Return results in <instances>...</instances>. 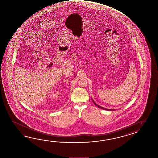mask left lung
<instances>
[{
	"instance_id": "obj_1",
	"label": "left lung",
	"mask_w": 158,
	"mask_h": 158,
	"mask_svg": "<svg viewBox=\"0 0 158 158\" xmlns=\"http://www.w3.org/2000/svg\"><path fill=\"white\" fill-rule=\"evenodd\" d=\"M92 101L93 102V103H94V104L95 105V106H97L98 107L100 108H102V109H103V110H108V111H111V110H109V109H107V108H105L102 107L101 106H98L97 104H96L95 102H94V101L92 99Z\"/></svg>"
}]
</instances>
